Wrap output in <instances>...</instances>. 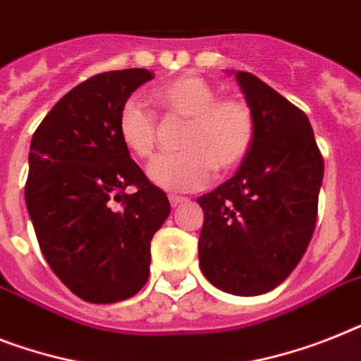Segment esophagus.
<instances>
[{
  "label": "esophagus",
  "instance_id": "esophagus-1",
  "mask_svg": "<svg viewBox=\"0 0 361 361\" xmlns=\"http://www.w3.org/2000/svg\"><path fill=\"white\" fill-rule=\"evenodd\" d=\"M188 199L186 197H180V195H169V202H171V207H178V204H183V202H186Z\"/></svg>",
  "mask_w": 361,
  "mask_h": 361
}]
</instances>
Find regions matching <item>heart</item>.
I'll list each match as a JSON object with an SVG mask.
<instances>
[{"instance_id":"heart-1","label":"heart","mask_w":361,"mask_h":361,"mask_svg":"<svg viewBox=\"0 0 361 361\" xmlns=\"http://www.w3.org/2000/svg\"><path fill=\"white\" fill-rule=\"evenodd\" d=\"M157 99L173 114L190 118L180 153L162 154L149 168L157 186L195 192L207 186L214 169L238 168L255 142V116L247 103L219 94L207 79L186 73L159 86ZM118 134L134 157L149 159L157 145V118L138 97H129L118 114Z\"/></svg>"}]
</instances>
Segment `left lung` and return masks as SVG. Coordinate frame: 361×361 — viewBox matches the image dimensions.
Instances as JSON below:
<instances>
[{"mask_svg":"<svg viewBox=\"0 0 361 361\" xmlns=\"http://www.w3.org/2000/svg\"><path fill=\"white\" fill-rule=\"evenodd\" d=\"M234 77L255 116V142L236 175L197 199L199 266L217 290L255 297L282 284L306 252L324 166L302 110L252 73Z\"/></svg>","mask_w":361,"mask_h":361,"instance_id":"8db88e82","label":"left lung"}]
</instances>
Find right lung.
I'll return each mask as SVG.
<instances>
[{
  "instance_id": "add662e5",
  "label": "right lung",
  "mask_w": 361,
  "mask_h": 361,
  "mask_svg": "<svg viewBox=\"0 0 361 361\" xmlns=\"http://www.w3.org/2000/svg\"><path fill=\"white\" fill-rule=\"evenodd\" d=\"M151 79L144 68L90 77L32 134L25 202L38 245L62 284L94 305L144 288L151 240L171 212L118 134L123 101Z\"/></svg>"
}]
</instances>
